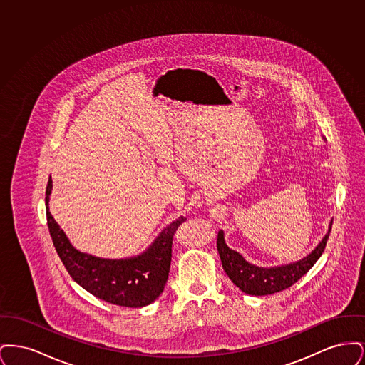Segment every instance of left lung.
<instances>
[{
  "label": "left lung",
  "mask_w": 365,
  "mask_h": 365,
  "mask_svg": "<svg viewBox=\"0 0 365 365\" xmlns=\"http://www.w3.org/2000/svg\"><path fill=\"white\" fill-rule=\"evenodd\" d=\"M330 231L331 226L322 242L307 257L297 262L274 268H261L249 264L238 252L227 246L225 232L222 230L217 234V250L228 278L243 293L250 295L274 294L293 286L297 280L302 278L312 268L314 262L319 260L324 252Z\"/></svg>",
  "instance_id": "obj_1"
}]
</instances>
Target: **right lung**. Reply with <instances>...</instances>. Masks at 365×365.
<instances>
[{
	"label": "right lung",
	"instance_id": "add662e5",
	"mask_svg": "<svg viewBox=\"0 0 365 365\" xmlns=\"http://www.w3.org/2000/svg\"><path fill=\"white\" fill-rule=\"evenodd\" d=\"M52 186V178H49L45 197L48 227L56 252L71 278L90 294L115 305L142 308L152 304L164 290L171 267L173 238L186 219L179 217L165 227L155 242L137 257L100 259L76 250L53 219L49 212Z\"/></svg>",
	"mask_w": 365,
	"mask_h": 365
}]
</instances>
